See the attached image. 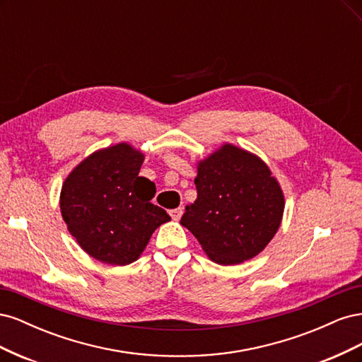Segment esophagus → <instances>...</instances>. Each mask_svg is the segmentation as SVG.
Listing matches in <instances>:
<instances>
[{
    "mask_svg": "<svg viewBox=\"0 0 362 362\" xmlns=\"http://www.w3.org/2000/svg\"><path fill=\"white\" fill-rule=\"evenodd\" d=\"M169 214L172 216L173 221H178V218L182 216V208H175V210H170Z\"/></svg>",
    "mask_w": 362,
    "mask_h": 362,
    "instance_id": "obj_1",
    "label": "esophagus"
}]
</instances>
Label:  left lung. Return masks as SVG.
<instances>
[{"instance_id":"8db88e82","label":"left lung","mask_w":362,"mask_h":362,"mask_svg":"<svg viewBox=\"0 0 362 362\" xmlns=\"http://www.w3.org/2000/svg\"><path fill=\"white\" fill-rule=\"evenodd\" d=\"M194 184L198 198L185 206L181 225L217 264L254 258L276 234L284 194L257 156L226 144L199 161Z\"/></svg>"}]
</instances>
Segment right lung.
I'll list each match as a JSON object with an SVG mask.
<instances>
[{"label": "right lung", "instance_id": "right-lung-1", "mask_svg": "<svg viewBox=\"0 0 362 362\" xmlns=\"http://www.w3.org/2000/svg\"><path fill=\"white\" fill-rule=\"evenodd\" d=\"M145 156L128 144L93 152L64 180L60 210L69 233L92 258L127 266L169 214L152 204L156 184L139 172Z\"/></svg>", "mask_w": 362, "mask_h": 362}]
</instances>
